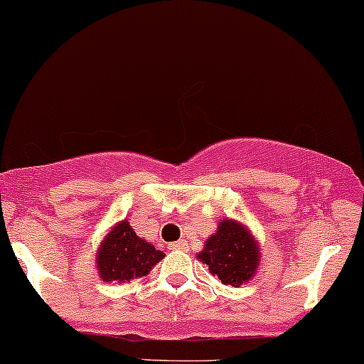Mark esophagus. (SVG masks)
I'll return each mask as SVG.
<instances>
[{
    "mask_svg": "<svg viewBox=\"0 0 364 364\" xmlns=\"http://www.w3.org/2000/svg\"><path fill=\"white\" fill-rule=\"evenodd\" d=\"M186 243L185 242H174V243H169V250H183L185 249Z\"/></svg>",
    "mask_w": 364,
    "mask_h": 364,
    "instance_id": "esophagus-1",
    "label": "esophagus"
}]
</instances>
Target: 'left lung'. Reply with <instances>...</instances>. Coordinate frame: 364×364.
I'll return each instance as SVG.
<instances>
[{
	"label": "left lung",
	"mask_w": 364,
	"mask_h": 364,
	"mask_svg": "<svg viewBox=\"0 0 364 364\" xmlns=\"http://www.w3.org/2000/svg\"><path fill=\"white\" fill-rule=\"evenodd\" d=\"M198 257L221 283L240 287L249 282L257 269L259 250L245 226L226 219L219 223L218 233L209 237Z\"/></svg>",
	"instance_id": "1"
}]
</instances>
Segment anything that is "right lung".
Listing matches in <instances>:
<instances>
[{
	"label": "right lung",
	"mask_w": 364,
	"mask_h": 364,
	"mask_svg": "<svg viewBox=\"0 0 364 364\" xmlns=\"http://www.w3.org/2000/svg\"><path fill=\"white\" fill-rule=\"evenodd\" d=\"M164 255L151 243L139 238L129 223L122 221L112 228L100 247L98 273L105 282H129L149 274Z\"/></svg>",
	"instance_id": "obj_1"
}]
</instances>
